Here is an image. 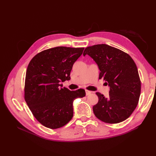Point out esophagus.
I'll return each instance as SVG.
<instances>
[{"instance_id":"obj_1","label":"esophagus","mask_w":156,"mask_h":156,"mask_svg":"<svg viewBox=\"0 0 156 156\" xmlns=\"http://www.w3.org/2000/svg\"><path fill=\"white\" fill-rule=\"evenodd\" d=\"M85 92H86V95H87V96H88V95H90V94L92 93V92H91V91L87 90H86Z\"/></svg>"}]
</instances>
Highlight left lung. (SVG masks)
Returning a JSON list of instances; mask_svg holds the SVG:
<instances>
[{
  "mask_svg": "<svg viewBox=\"0 0 156 156\" xmlns=\"http://www.w3.org/2000/svg\"><path fill=\"white\" fill-rule=\"evenodd\" d=\"M89 55L100 70L99 79L103 78L110 87L105 98L96 92L99 100L93 107L98 119L108 124H117L130 116L138 104L141 83L136 66L125 52L106 44L90 46L83 55Z\"/></svg>",
  "mask_w": 156,
  "mask_h": 156,
  "instance_id": "8db88e82",
  "label": "left lung"
}]
</instances>
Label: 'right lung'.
<instances>
[{
    "label": "right lung",
    "mask_w": 156,
    "mask_h": 156,
    "mask_svg": "<svg viewBox=\"0 0 156 156\" xmlns=\"http://www.w3.org/2000/svg\"><path fill=\"white\" fill-rule=\"evenodd\" d=\"M84 49L56 47L44 50L28 66L25 100L36 120L46 127L57 129L68 124L73 116L74 100L86 95L84 89L71 91L60 84L70 79L73 65Z\"/></svg>",
    "instance_id": "1"
}]
</instances>
